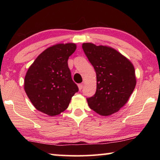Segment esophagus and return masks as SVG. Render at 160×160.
Returning <instances> with one entry per match:
<instances>
[{"label": "esophagus", "instance_id": "1", "mask_svg": "<svg viewBox=\"0 0 160 160\" xmlns=\"http://www.w3.org/2000/svg\"><path fill=\"white\" fill-rule=\"evenodd\" d=\"M82 88H83V85H82V84H79V85H78V88H79L80 90H82Z\"/></svg>", "mask_w": 160, "mask_h": 160}]
</instances>
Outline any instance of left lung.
<instances>
[{
  "label": "left lung",
  "instance_id": "8db88e82",
  "mask_svg": "<svg viewBox=\"0 0 160 160\" xmlns=\"http://www.w3.org/2000/svg\"><path fill=\"white\" fill-rule=\"evenodd\" d=\"M82 47L97 75L96 92L87 98L89 107L102 116L117 112L128 102L136 85L133 66L111 47L92 43H84Z\"/></svg>",
  "mask_w": 160,
  "mask_h": 160
}]
</instances>
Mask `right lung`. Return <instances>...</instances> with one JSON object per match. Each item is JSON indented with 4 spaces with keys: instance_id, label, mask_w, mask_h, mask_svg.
Instances as JSON below:
<instances>
[{
    "instance_id": "1",
    "label": "right lung",
    "mask_w": 160,
    "mask_h": 160,
    "mask_svg": "<svg viewBox=\"0 0 160 160\" xmlns=\"http://www.w3.org/2000/svg\"><path fill=\"white\" fill-rule=\"evenodd\" d=\"M76 49L72 43L48 48L29 68L25 78V90L37 110L49 116L66 110L78 88L68 65Z\"/></svg>"
}]
</instances>
